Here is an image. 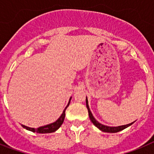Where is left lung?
<instances>
[{"label":"left lung","mask_w":154,"mask_h":154,"mask_svg":"<svg viewBox=\"0 0 154 154\" xmlns=\"http://www.w3.org/2000/svg\"><path fill=\"white\" fill-rule=\"evenodd\" d=\"M85 101H86L85 102V103H86V107H87V109H88V112H89V119H90L91 122H92V123H93V124L95 125V126L99 129V130H101V131L106 132V133H117V132H119L121 131V130L126 129V128L129 127V126H131V125L135 122V121H134V122H133V123H129V124L123 125V126H106V125L102 124V123H99V122L95 119V117L93 116L92 113L91 112V110L90 109H89V103H88V99H87V97L86 99H85Z\"/></svg>","instance_id":"1"}]
</instances>
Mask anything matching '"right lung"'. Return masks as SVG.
<instances>
[{"mask_svg": "<svg viewBox=\"0 0 154 154\" xmlns=\"http://www.w3.org/2000/svg\"><path fill=\"white\" fill-rule=\"evenodd\" d=\"M71 99H72V97H70L69 99V101L68 103V105L66 106V107L65 108V109L63 110L62 115L60 116V117L58 118L56 121H55L54 123H51L50 124L45 125V126H40L38 128H31L28 127V126H24V125H21L23 128L26 129L27 130H29V131L33 132V133H53V132H55L58 128L62 126V124L63 123L64 119H65V110L67 109V107L69 106V103H70Z\"/></svg>", "mask_w": 154, "mask_h": 154, "instance_id": "right-lung-1", "label": "right lung"}]
</instances>
